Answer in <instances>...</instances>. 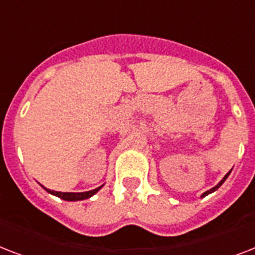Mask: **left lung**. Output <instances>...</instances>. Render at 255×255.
Wrapping results in <instances>:
<instances>
[{"mask_svg": "<svg viewBox=\"0 0 255 255\" xmlns=\"http://www.w3.org/2000/svg\"><path fill=\"white\" fill-rule=\"evenodd\" d=\"M230 172H232V170H230ZM230 172H229V173H226V174H225V177L222 178L221 181L218 182L217 185H216V186H213V188H212V189H209V190H206L205 193H202V194H201V197H205V196H208V194H210V193H213L214 190H217V189H218V188H220V186H221V185H222V184H224V181H225L226 178H228V176H229V174H230Z\"/></svg>", "mask_w": 255, "mask_h": 255, "instance_id": "8db88e82", "label": "left lung"}]
</instances>
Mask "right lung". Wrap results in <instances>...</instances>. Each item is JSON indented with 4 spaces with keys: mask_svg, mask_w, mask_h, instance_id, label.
<instances>
[{
    "mask_svg": "<svg viewBox=\"0 0 255 255\" xmlns=\"http://www.w3.org/2000/svg\"><path fill=\"white\" fill-rule=\"evenodd\" d=\"M102 186L96 188V189L88 190V192H81V193H73V192H55V190L46 189V188L45 189L47 190L49 193L54 194V196H57V197L62 198V200H66V201H81V200H86V198H90L91 196H94Z\"/></svg>",
    "mask_w": 255,
    "mask_h": 255,
    "instance_id": "right-lung-1",
    "label": "right lung"
}]
</instances>
